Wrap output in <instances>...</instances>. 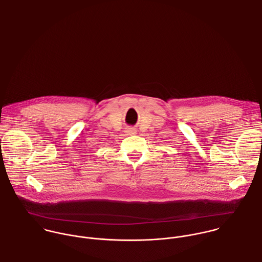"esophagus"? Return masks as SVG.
<instances>
[{"label": "esophagus", "mask_w": 262, "mask_h": 262, "mask_svg": "<svg viewBox=\"0 0 262 262\" xmlns=\"http://www.w3.org/2000/svg\"><path fill=\"white\" fill-rule=\"evenodd\" d=\"M136 132H137V130H136L134 127H128V128H126V133H127L128 135H134V134H136Z\"/></svg>", "instance_id": "34e87169"}]
</instances>
